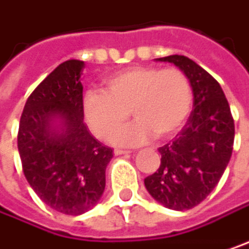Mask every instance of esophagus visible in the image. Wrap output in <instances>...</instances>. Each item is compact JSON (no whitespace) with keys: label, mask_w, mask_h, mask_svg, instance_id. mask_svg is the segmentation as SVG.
<instances>
[{"label":"esophagus","mask_w":249,"mask_h":249,"mask_svg":"<svg viewBox=\"0 0 249 249\" xmlns=\"http://www.w3.org/2000/svg\"><path fill=\"white\" fill-rule=\"evenodd\" d=\"M114 154L117 155V156H120V155H128L131 154L129 151H125V149H114Z\"/></svg>","instance_id":"1"}]
</instances>
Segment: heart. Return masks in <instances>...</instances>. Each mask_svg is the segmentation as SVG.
<instances>
[{
	"mask_svg": "<svg viewBox=\"0 0 249 249\" xmlns=\"http://www.w3.org/2000/svg\"><path fill=\"white\" fill-rule=\"evenodd\" d=\"M104 86V91L84 94L83 111L95 137L106 141L114 135L111 142L115 145L138 146L155 137L172 138L182 129L193 106L190 81L178 69L128 67L108 76ZM129 109L137 121L122 130Z\"/></svg>",
	"mask_w": 249,
	"mask_h": 249,
	"instance_id": "b5f03b06",
	"label": "heart"
}]
</instances>
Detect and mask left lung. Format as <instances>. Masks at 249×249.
<instances>
[{"label":"left lung","mask_w":249,"mask_h":249,"mask_svg":"<svg viewBox=\"0 0 249 249\" xmlns=\"http://www.w3.org/2000/svg\"><path fill=\"white\" fill-rule=\"evenodd\" d=\"M178 66L193 91V111L173 142L159 148L160 166L145 179L149 195L172 210H190L220 182L234 145V120L218 81L192 59H155Z\"/></svg>","instance_id":"1"}]
</instances>
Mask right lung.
Segmentation results:
<instances>
[{
	"instance_id": "right-lung-1",
	"label": "right lung",
	"mask_w": 249,
	"mask_h": 249,
	"mask_svg": "<svg viewBox=\"0 0 249 249\" xmlns=\"http://www.w3.org/2000/svg\"><path fill=\"white\" fill-rule=\"evenodd\" d=\"M83 67L77 59L56 67L29 95L18 131L26 180L45 204L67 215L98 203L112 158L83 121Z\"/></svg>"
}]
</instances>
